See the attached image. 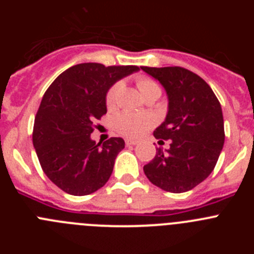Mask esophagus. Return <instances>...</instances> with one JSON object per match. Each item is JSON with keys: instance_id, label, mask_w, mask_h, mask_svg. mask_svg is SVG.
Listing matches in <instances>:
<instances>
[{"instance_id": "1", "label": "esophagus", "mask_w": 254, "mask_h": 254, "mask_svg": "<svg viewBox=\"0 0 254 254\" xmlns=\"http://www.w3.org/2000/svg\"><path fill=\"white\" fill-rule=\"evenodd\" d=\"M138 143V141H136V140H131V138H126V145H137Z\"/></svg>"}]
</instances>
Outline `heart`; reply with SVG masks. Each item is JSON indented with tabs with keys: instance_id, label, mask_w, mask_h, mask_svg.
I'll return each mask as SVG.
<instances>
[{
	"instance_id": "b5f03b06",
	"label": "heart",
	"mask_w": 254,
	"mask_h": 254,
	"mask_svg": "<svg viewBox=\"0 0 254 254\" xmlns=\"http://www.w3.org/2000/svg\"><path fill=\"white\" fill-rule=\"evenodd\" d=\"M137 87L142 96L150 95V94H160L161 89L155 80L150 77H138ZM122 90V82L118 81L112 85L108 90L105 103L109 109L116 108L120 98V93ZM155 125V120L149 114H133V113H122L116 117L114 120V128L118 133L126 137L137 138L141 137L147 129H150Z\"/></svg>"
}]
</instances>
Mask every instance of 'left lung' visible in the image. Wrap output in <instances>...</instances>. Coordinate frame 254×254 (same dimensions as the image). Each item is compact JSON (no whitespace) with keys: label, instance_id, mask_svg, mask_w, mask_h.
I'll list each match as a JSON object with an SVG mask.
<instances>
[{"label":"left lung","instance_id":"8db88e82","mask_svg":"<svg viewBox=\"0 0 254 254\" xmlns=\"http://www.w3.org/2000/svg\"><path fill=\"white\" fill-rule=\"evenodd\" d=\"M141 68L167 91V118L154 131L155 138L172 140L167 151L159 147L143 167L152 185L167 192H187L214 170L225 141L221 105L198 75L183 67Z\"/></svg>","mask_w":254,"mask_h":254}]
</instances>
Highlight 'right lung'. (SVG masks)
Wrapping results in <instances>:
<instances>
[{
  "mask_svg": "<svg viewBox=\"0 0 254 254\" xmlns=\"http://www.w3.org/2000/svg\"><path fill=\"white\" fill-rule=\"evenodd\" d=\"M137 66L80 64L61 73L44 93L33 129V145L46 176L72 196H86L105 185L125 141L96 143L90 134L107 113L109 87L138 71Z\"/></svg>",
  "mask_w": 254,
  "mask_h": 254,
  "instance_id": "1",
  "label": "right lung"
}]
</instances>
